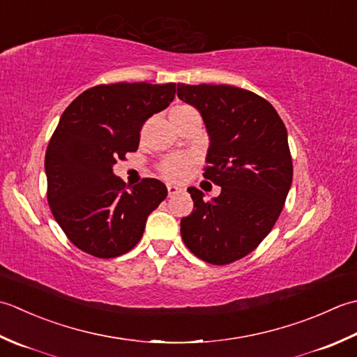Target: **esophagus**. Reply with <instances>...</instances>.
<instances>
[{
    "label": "esophagus",
    "instance_id": "1",
    "mask_svg": "<svg viewBox=\"0 0 357 357\" xmlns=\"http://www.w3.org/2000/svg\"><path fill=\"white\" fill-rule=\"evenodd\" d=\"M181 191H183V188H181V186L168 185V194L169 195H174V194H177V192H181Z\"/></svg>",
    "mask_w": 357,
    "mask_h": 357
}]
</instances>
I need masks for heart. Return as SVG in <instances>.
Listing matches in <instances>:
<instances>
[{
  "mask_svg": "<svg viewBox=\"0 0 357 357\" xmlns=\"http://www.w3.org/2000/svg\"><path fill=\"white\" fill-rule=\"evenodd\" d=\"M188 111H194V109L191 106L181 105V106L174 107L171 111V115L188 112ZM191 165H192V158L189 155H185V154L171 155V157H166L162 162V165H160V172H162V176L166 180L178 181L186 176L189 168H191Z\"/></svg>",
  "mask_w": 357,
  "mask_h": 357,
  "instance_id": "1",
  "label": "heart"
}]
</instances>
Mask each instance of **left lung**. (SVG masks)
<instances>
[{"instance_id": "8db88e82", "label": "left lung", "mask_w": 357, "mask_h": 357, "mask_svg": "<svg viewBox=\"0 0 357 357\" xmlns=\"http://www.w3.org/2000/svg\"><path fill=\"white\" fill-rule=\"evenodd\" d=\"M177 96L202 114L209 135L203 177L222 188L203 200L188 188L192 213L180 222L185 245L199 259L228 265L248 256L270 231L293 181L288 134L271 103L229 84H177Z\"/></svg>"}]
</instances>
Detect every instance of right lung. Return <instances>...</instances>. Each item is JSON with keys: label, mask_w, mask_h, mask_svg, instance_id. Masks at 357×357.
Returning <instances> with one entry per match:
<instances>
[{"label": "right lung", "mask_w": 357, "mask_h": 357, "mask_svg": "<svg viewBox=\"0 0 357 357\" xmlns=\"http://www.w3.org/2000/svg\"><path fill=\"white\" fill-rule=\"evenodd\" d=\"M176 97V83L98 84L63 112L46 149L47 202L77 248L114 259L140 242L168 189L157 178L129 186L112 166L140 143V129Z\"/></svg>", "instance_id": "1"}]
</instances>
